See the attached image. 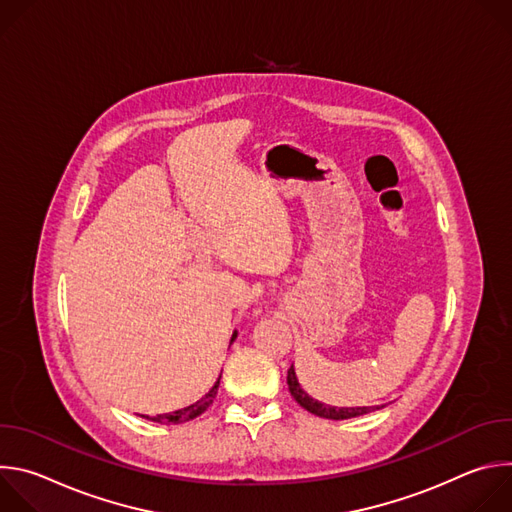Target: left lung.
<instances>
[{
  "label": "left lung",
  "instance_id": "8db88e82",
  "mask_svg": "<svg viewBox=\"0 0 512 512\" xmlns=\"http://www.w3.org/2000/svg\"><path fill=\"white\" fill-rule=\"evenodd\" d=\"M287 387H289L291 397H294L306 411H310V413H314L318 417H324V419H350V417H358V415L375 411V407H330V405H324V403L312 399L300 387L296 371H294V364H291L289 371H287Z\"/></svg>",
  "mask_w": 512,
  "mask_h": 512
}]
</instances>
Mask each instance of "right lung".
Instances as JSON below:
<instances>
[{
    "label": "right lung",
    "mask_w": 512,
    "mask_h": 512,
    "mask_svg": "<svg viewBox=\"0 0 512 512\" xmlns=\"http://www.w3.org/2000/svg\"><path fill=\"white\" fill-rule=\"evenodd\" d=\"M233 338H235V334H233ZM218 383H221V379H218V381L214 383V387H212L202 399H198L196 403H192V405H188V407H184V409H178V411H172V413H164V415H156V417H150V415H141V417L150 419V421H156V423H168V425H170V423H184V421H190V419L202 415V413L212 405V401H214V397H216V391H218Z\"/></svg>",
    "instance_id": "add662e5"
}]
</instances>
